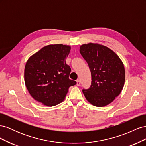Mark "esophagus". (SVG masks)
<instances>
[{
    "label": "esophagus",
    "mask_w": 146,
    "mask_h": 146,
    "mask_svg": "<svg viewBox=\"0 0 146 146\" xmlns=\"http://www.w3.org/2000/svg\"><path fill=\"white\" fill-rule=\"evenodd\" d=\"M76 82H77V86H80V80H77Z\"/></svg>",
    "instance_id": "1"
}]
</instances>
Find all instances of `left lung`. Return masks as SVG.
<instances>
[{
  "label": "left lung",
  "instance_id": "1",
  "mask_svg": "<svg viewBox=\"0 0 146 146\" xmlns=\"http://www.w3.org/2000/svg\"><path fill=\"white\" fill-rule=\"evenodd\" d=\"M80 52L89 66L91 85L83 90L85 98L96 107H105L120 94L125 83V72L122 60L105 46L88 43L80 47Z\"/></svg>",
  "mask_w": 146,
  "mask_h": 146
}]
</instances>
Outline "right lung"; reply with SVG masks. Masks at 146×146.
Returning <instances> with one entry per match:
<instances>
[{
    "label": "right lung",
    "instance_id": "1",
    "mask_svg": "<svg viewBox=\"0 0 146 146\" xmlns=\"http://www.w3.org/2000/svg\"><path fill=\"white\" fill-rule=\"evenodd\" d=\"M70 46L50 44L28 59L24 81L30 94L43 105L52 107L63 102L69 88L77 83L70 80V68L66 63Z\"/></svg>",
    "mask_w": 146,
    "mask_h": 146
}]
</instances>
